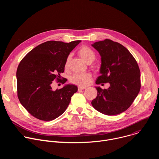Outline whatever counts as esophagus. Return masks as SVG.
I'll return each instance as SVG.
<instances>
[{
	"instance_id": "1",
	"label": "esophagus",
	"mask_w": 159,
	"mask_h": 159,
	"mask_svg": "<svg viewBox=\"0 0 159 159\" xmlns=\"http://www.w3.org/2000/svg\"><path fill=\"white\" fill-rule=\"evenodd\" d=\"M85 89V87H81V86H79V87H78V90H84V89Z\"/></svg>"
}]
</instances>
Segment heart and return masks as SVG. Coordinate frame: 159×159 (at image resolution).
<instances>
[{
	"instance_id": "b5f03b06",
	"label": "heart",
	"mask_w": 159,
	"mask_h": 159,
	"mask_svg": "<svg viewBox=\"0 0 159 159\" xmlns=\"http://www.w3.org/2000/svg\"><path fill=\"white\" fill-rule=\"evenodd\" d=\"M79 54L80 56V57L83 59V60L85 61L87 63H92L96 58V55L94 51L86 46H84L79 49ZM69 59L70 57H69L66 60L65 65V68H67L68 65H69ZM90 79H91V74L89 73L75 74L73 75H72L70 80L72 84L80 86H85L89 84Z\"/></svg>"
}]
</instances>
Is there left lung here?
<instances>
[{
	"mask_svg": "<svg viewBox=\"0 0 159 159\" xmlns=\"http://www.w3.org/2000/svg\"><path fill=\"white\" fill-rule=\"evenodd\" d=\"M92 46L101 57V75L96 84L108 82L110 86L107 89L96 87L98 95L91 104L104 115L120 114L129 107L140 92L138 63L124 46L111 39L94 43Z\"/></svg>",
	"mask_w": 159,
	"mask_h": 159,
	"instance_id": "obj_1",
	"label": "left lung"
}]
</instances>
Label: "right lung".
<instances>
[{
  "label": "right lung",
  "instance_id": "right-lung-1",
  "mask_svg": "<svg viewBox=\"0 0 159 159\" xmlns=\"http://www.w3.org/2000/svg\"><path fill=\"white\" fill-rule=\"evenodd\" d=\"M80 41L44 42L20 62L16 72L17 96L20 104L36 118L43 121L56 119L65 112L77 91L74 84H66L53 90L52 84L56 79L61 80L66 60Z\"/></svg>",
  "mask_w": 159,
  "mask_h": 159
}]
</instances>
